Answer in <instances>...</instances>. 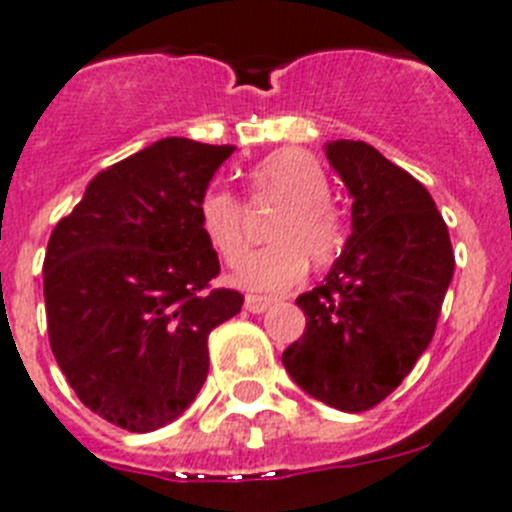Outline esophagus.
<instances>
[{"label":"esophagus","instance_id":"34e87169","mask_svg":"<svg viewBox=\"0 0 512 512\" xmlns=\"http://www.w3.org/2000/svg\"><path fill=\"white\" fill-rule=\"evenodd\" d=\"M273 298H262V296H247L245 298V308L250 313H265L267 308L273 306Z\"/></svg>","mask_w":512,"mask_h":512}]
</instances>
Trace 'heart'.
I'll use <instances>...</instances> for the list:
<instances>
[{"mask_svg":"<svg viewBox=\"0 0 512 512\" xmlns=\"http://www.w3.org/2000/svg\"><path fill=\"white\" fill-rule=\"evenodd\" d=\"M250 201L273 199L283 204L267 237L275 245L247 257L245 204L224 191L206 188L196 204V224L206 245L229 267H239L237 283L250 290H288L303 280L308 260L329 265L344 245L342 211L329 201V178L319 160L301 150H278L247 176Z\"/></svg>","mask_w":512,"mask_h":512,"instance_id":"1","label":"heart"}]
</instances>
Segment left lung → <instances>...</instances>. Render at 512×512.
I'll return each instance as SVG.
<instances>
[{
	"mask_svg": "<svg viewBox=\"0 0 512 512\" xmlns=\"http://www.w3.org/2000/svg\"><path fill=\"white\" fill-rule=\"evenodd\" d=\"M352 196V234L326 283L298 296L306 331L283 352L288 375L347 413L375 408L434 339L454 275L449 229L431 193L362 140L326 145Z\"/></svg>",
	"mask_w": 512,
	"mask_h": 512,
	"instance_id": "1",
	"label": "left lung"
}]
</instances>
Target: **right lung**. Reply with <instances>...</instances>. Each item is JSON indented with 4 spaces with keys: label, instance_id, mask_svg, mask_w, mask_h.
Masks as SVG:
<instances>
[{
    "label": "right lung",
    "instance_id": "right-lung-1",
    "mask_svg": "<svg viewBox=\"0 0 512 512\" xmlns=\"http://www.w3.org/2000/svg\"><path fill=\"white\" fill-rule=\"evenodd\" d=\"M232 145L165 137L101 170L55 224L43 262L55 362L96 416L147 434L181 416L209 372V334L245 296L214 288L196 204Z\"/></svg>",
    "mask_w": 512,
    "mask_h": 512
}]
</instances>
